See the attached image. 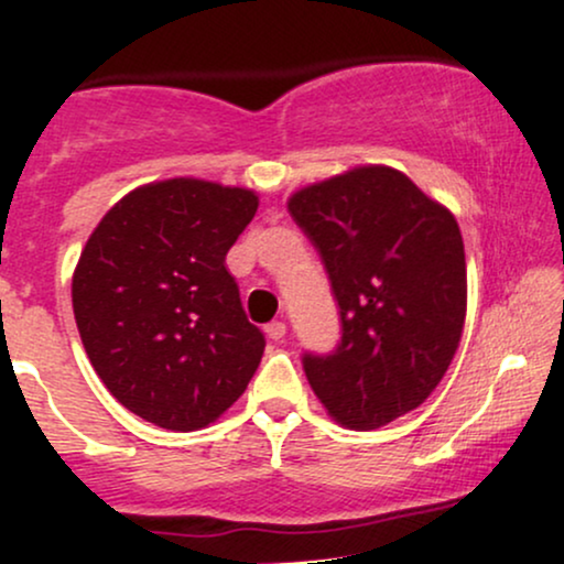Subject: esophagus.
Listing matches in <instances>:
<instances>
[{
    "label": "esophagus",
    "instance_id": "34e87169",
    "mask_svg": "<svg viewBox=\"0 0 564 564\" xmlns=\"http://www.w3.org/2000/svg\"><path fill=\"white\" fill-rule=\"evenodd\" d=\"M284 333H288V324H284V322H271V324H267L269 340H282Z\"/></svg>",
    "mask_w": 564,
    "mask_h": 564
}]
</instances>
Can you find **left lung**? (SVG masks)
Masks as SVG:
<instances>
[{"label":"left lung","mask_w":564,"mask_h":564,"mask_svg":"<svg viewBox=\"0 0 564 564\" xmlns=\"http://www.w3.org/2000/svg\"><path fill=\"white\" fill-rule=\"evenodd\" d=\"M319 248L343 340L306 356L311 390L337 425L377 430L438 388L467 314L459 224L403 171L364 163L288 197Z\"/></svg>","instance_id":"8db88e82"}]
</instances>
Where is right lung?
I'll list each match as a JSON object with an SVG mask.
<instances>
[{
  "instance_id": "right-lung-1",
  "label": "right lung",
  "mask_w": 564,
  "mask_h": 564,
  "mask_svg": "<svg viewBox=\"0 0 564 564\" xmlns=\"http://www.w3.org/2000/svg\"><path fill=\"white\" fill-rule=\"evenodd\" d=\"M258 192L197 176L139 184L86 240L73 316L105 388L152 425L208 427L248 388L267 337L248 322L227 253Z\"/></svg>"
}]
</instances>
